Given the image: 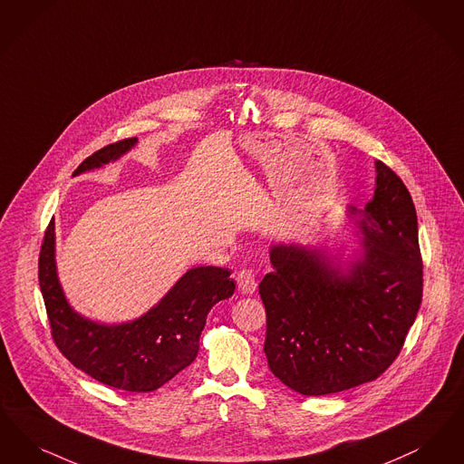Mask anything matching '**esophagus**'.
Returning <instances> with one entry per match:
<instances>
[{
    "label": "esophagus",
    "mask_w": 464,
    "mask_h": 464,
    "mask_svg": "<svg viewBox=\"0 0 464 464\" xmlns=\"http://www.w3.org/2000/svg\"><path fill=\"white\" fill-rule=\"evenodd\" d=\"M237 284H239V289H241L242 295H253L256 291V279H255V274L251 270H241L237 274Z\"/></svg>",
    "instance_id": "34e87169"
}]
</instances>
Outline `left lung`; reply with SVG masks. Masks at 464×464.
Listing matches in <instances>:
<instances>
[{
    "mask_svg": "<svg viewBox=\"0 0 464 464\" xmlns=\"http://www.w3.org/2000/svg\"><path fill=\"white\" fill-rule=\"evenodd\" d=\"M372 199L346 208L355 244L270 246L260 283L268 367L291 390L321 397L374 382L401 353L423 298L418 217L403 181L374 162Z\"/></svg>",
    "mask_w": 464,
    "mask_h": 464,
    "instance_id": "left-lung-1",
    "label": "left lung"
}]
</instances>
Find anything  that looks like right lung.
Masks as SVG:
<instances>
[{
	"instance_id": "obj_1",
	"label": "right lung",
	"mask_w": 464,
	"mask_h": 464,
	"mask_svg": "<svg viewBox=\"0 0 464 464\" xmlns=\"http://www.w3.org/2000/svg\"><path fill=\"white\" fill-rule=\"evenodd\" d=\"M137 141L128 139L103 147L81 162L74 177L118 161ZM38 276L52 336L63 357L101 383L139 393L158 390L194 362L209 310L236 289L228 268L194 266L133 321L103 324L88 319L71 306L62 289L53 220L44 232Z\"/></svg>"
}]
</instances>
